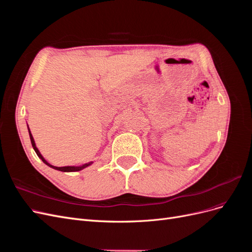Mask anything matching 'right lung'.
<instances>
[{
  "label": "right lung",
  "instance_id": "add662e5",
  "mask_svg": "<svg viewBox=\"0 0 252 252\" xmlns=\"http://www.w3.org/2000/svg\"><path fill=\"white\" fill-rule=\"evenodd\" d=\"M27 128H28L29 136H30V141H32V147H33V149H34V151H35V154L37 155V157H39L45 164H46V165L49 166V167H51V168L56 169V170H59V171H63V172H75V171L83 170L84 168H86V167L90 166L91 164H94V162H88V163H85V164L80 165V166H63V167H58V166L51 165L50 163H48V162L46 161V159H45V158L42 156L40 150L37 149L36 145H35V142H34V139H33V136H32V131H30V129H29V127H28V124H27Z\"/></svg>",
  "mask_w": 252,
  "mask_h": 252
}]
</instances>
